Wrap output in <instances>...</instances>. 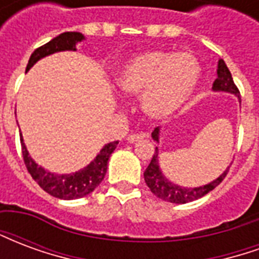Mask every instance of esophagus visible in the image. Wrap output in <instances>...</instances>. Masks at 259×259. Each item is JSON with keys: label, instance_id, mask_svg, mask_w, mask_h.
Returning <instances> with one entry per match:
<instances>
[{"label": "esophagus", "instance_id": "esophagus-1", "mask_svg": "<svg viewBox=\"0 0 259 259\" xmlns=\"http://www.w3.org/2000/svg\"><path fill=\"white\" fill-rule=\"evenodd\" d=\"M143 137H144V135H139V133H133V135H129V136H127V141H129V143H135V141L141 140Z\"/></svg>", "mask_w": 259, "mask_h": 259}]
</instances>
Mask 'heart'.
Returning <instances> with one entry per match:
<instances>
[{"label":"heart","instance_id":"1","mask_svg":"<svg viewBox=\"0 0 259 259\" xmlns=\"http://www.w3.org/2000/svg\"><path fill=\"white\" fill-rule=\"evenodd\" d=\"M201 69L194 55L148 51L120 69L118 87L129 96H141V107L152 118H166L193 96Z\"/></svg>","mask_w":259,"mask_h":259}]
</instances>
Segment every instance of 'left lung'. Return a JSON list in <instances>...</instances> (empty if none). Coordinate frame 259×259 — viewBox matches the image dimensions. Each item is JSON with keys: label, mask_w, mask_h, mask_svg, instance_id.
<instances>
[{"label": "left lung", "mask_w": 259, "mask_h": 259, "mask_svg": "<svg viewBox=\"0 0 259 259\" xmlns=\"http://www.w3.org/2000/svg\"><path fill=\"white\" fill-rule=\"evenodd\" d=\"M212 89L215 91L233 93V94L239 97V101L241 102L239 89H237V85L234 84L232 73H230V70L228 69L223 59H219V62H218V77L213 81ZM158 135H159V129L155 127L154 132H152V139L155 141H158ZM228 172L229 168L218 179L208 183V185L202 186V187H195V189L180 187V186L174 185L172 182H169L162 175L161 169H159V165H158V148H155L151 162L147 166L146 172H144V180H146L147 186L150 187L151 193L157 195L158 198L168 201V202H174V204H186V202H190V201L198 200L201 197L208 194L211 190H213L218 185L222 183V180L225 179Z\"/></svg>", "instance_id": "8db88e82"}]
</instances>
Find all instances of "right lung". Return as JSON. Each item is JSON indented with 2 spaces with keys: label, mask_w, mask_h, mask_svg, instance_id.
Here are the masks:
<instances>
[{
  "label": "right lung",
  "mask_w": 259,
  "mask_h": 259,
  "mask_svg": "<svg viewBox=\"0 0 259 259\" xmlns=\"http://www.w3.org/2000/svg\"><path fill=\"white\" fill-rule=\"evenodd\" d=\"M83 38H84L83 34L77 33V31H65L62 34H59L58 37L53 38L47 44L34 50V53L31 54L30 59H29V64L26 66V72L36 64L38 59L44 58L50 54L66 51V50L76 51V42L81 41ZM118 143L119 141H112V143L107 144L97 155L96 159L79 172L72 175H55L38 166L29 157V152L26 150L23 139H20L22 155H23L27 172L31 175V178L34 179V182H37V185L40 186L42 190L47 191L48 194H51L53 197L61 198V200H76V198H81L84 195L90 194L91 191H94V189L101 183L104 176L107 174L108 159L111 157V154L115 151Z\"/></svg>",
  "instance_id": "add662e5"
}]
</instances>
